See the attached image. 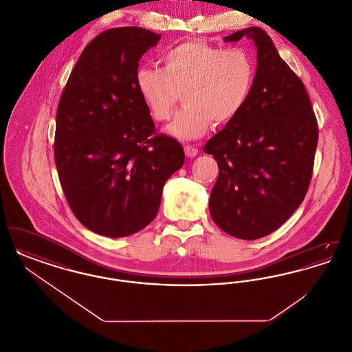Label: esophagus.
Returning a JSON list of instances; mask_svg holds the SVG:
<instances>
[{"label":"esophagus","instance_id":"esophagus-1","mask_svg":"<svg viewBox=\"0 0 352 352\" xmlns=\"http://www.w3.org/2000/svg\"><path fill=\"white\" fill-rule=\"evenodd\" d=\"M184 154L188 157V158H194L197 154H198V149L191 146V145H186L184 146Z\"/></svg>","mask_w":352,"mask_h":352}]
</instances>
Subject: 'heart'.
Instances as JSON below:
<instances>
[{
    "label": "heart",
    "mask_w": 352,
    "mask_h": 352,
    "mask_svg": "<svg viewBox=\"0 0 352 352\" xmlns=\"http://www.w3.org/2000/svg\"><path fill=\"white\" fill-rule=\"evenodd\" d=\"M162 63L164 68H138L134 80L157 121L171 118L184 95L186 105L168 126L177 138H198L211 121L214 125L231 122L251 98L256 65L248 51L187 41L166 51Z\"/></svg>",
    "instance_id": "heart-1"
}]
</instances>
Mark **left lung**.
<instances>
[{
    "label": "left lung",
    "instance_id": "obj_1",
    "mask_svg": "<svg viewBox=\"0 0 352 352\" xmlns=\"http://www.w3.org/2000/svg\"><path fill=\"white\" fill-rule=\"evenodd\" d=\"M253 41L256 79L244 109L211 137L219 177L210 195V214L220 230L256 240L281 227L300 207L313 175L318 124L301 79L260 28L224 38Z\"/></svg>",
    "mask_w": 352,
    "mask_h": 352
}]
</instances>
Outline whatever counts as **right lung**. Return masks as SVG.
<instances>
[{
  "instance_id": "add662e5",
  "label": "right lung",
  "mask_w": 352,
  "mask_h": 352,
  "mask_svg": "<svg viewBox=\"0 0 352 352\" xmlns=\"http://www.w3.org/2000/svg\"><path fill=\"white\" fill-rule=\"evenodd\" d=\"M161 34L109 29L72 69L56 111L54 157L74 215L108 237L135 234L155 218L164 184L184 162L181 144L155 134L134 75Z\"/></svg>"
}]
</instances>
